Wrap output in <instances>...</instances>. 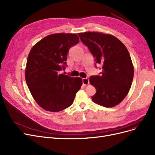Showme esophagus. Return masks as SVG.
Returning <instances> with one entry per match:
<instances>
[{
	"label": "esophagus",
	"instance_id": "obj_1",
	"mask_svg": "<svg viewBox=\"0 0 155 155\" xmlns=\"http://www.w3.org/2000/svg\"><path fill=\"white\" fill-rule=\"evenodd\" d=\"M82 83H83V85H84V86H87V85H88L89 84V79L87 78H83L82 79Z\"/></svg>",
	"mask_w": 155,
	"mask_h": 155
}]
</instances>
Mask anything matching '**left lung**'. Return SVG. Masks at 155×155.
<instances>
[{
	"instance_id": "obj_1",
	"label": "left lung",
	"mask_w": 155,
	"mask_h": 155,
	"mask_svg": "<svg viewBox=\"0 0 155 155\" xmlns=\"http://www.w3.org/2000/svg\"><path fill=\"white\" fill-rule=\"evenodd\" d=\"M78 35L95 62L102 64L101 75L89 78L97 90L92 101L106 107L117 106L128 94L133 79L134 68L127 48L110 34L89 31Z\"/></svg>"
}]
</instances>
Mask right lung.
I'll use <instances>...</instances> for the list:
<instances>
[{
	"mask_svg": "<svg viewBox=\"0 0 155 155\" xmlns=\"http://www.w3.org/2000/svg\"><path fill=\"white\" fill-rule=\"evenodd\" d=\"M79 37L60 33L43 38L31 49L25 69V78L35 101L45 110L58 112L73 104L82 85L81 77L59 71L65 69L68 51Z\"/></svg>",
	"mask_w": 155,
	"mask_h": 155,
	"instance_id": "right-lung-1",
	"label": "right lung"
}]
</instances>
